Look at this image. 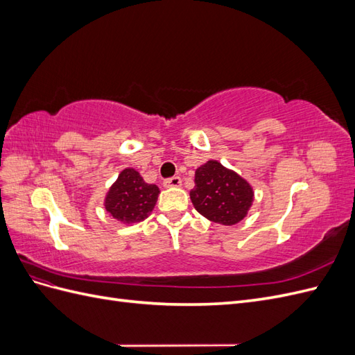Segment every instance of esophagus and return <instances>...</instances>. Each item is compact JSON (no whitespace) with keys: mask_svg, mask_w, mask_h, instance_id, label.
I'll use <instances>...</instances> for the list:
<instances>
[{"mask_svg":"<svg viewBox=\"0 0 355 355\" xmlns=\"http://www.w3.org/2000/svg\"><path fill=\"white\" fill-rule=\"evenodd\" d=\"M164 188H178L182 185V179L179 176H175V178H170V179H166L163 182Z\"/></svg>","mask_w":355,"mask_h":355,"instance_id":"34e87169","label":"esophagus"}]
</instances>
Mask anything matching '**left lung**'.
<instances>
[{
  "label": "left lung",
  "instance_id": "1",
  "mask_svg": "<svg viewBox=\"0 0 355 355\" xmlns=\"http://www.w3.org/2000/svg\"><path fill=\"white\" fill-rule=\"evenodd\" d=\"M194 182L189 197L196 210L206 219L231 227L247 216L254 191L237 171L216 159H209L196 170Z\"/></svg>",
  "mask_w": 355,
  "mask_h": 355
}]
</instances>
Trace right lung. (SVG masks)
I'll return each mask as SVG.
<instances>
[{
  "mask_svg": "<svg viewBox=\"0 0 355 355\" xmlns=\"http://www.w3.org/2000/svg\"><path fill=\"white\" fill-rule=\"evenodd\" d=\"M158 196L157 185L146 184L136 168L125 167L106 192L103 206L111 218L130 227L153 213Z\"/></svg>",
  "mask_w": 355,
  "mask_h": 355,
  "instance_id": "right-lung-1",
  "label": "right lung"
}]
</instances>
